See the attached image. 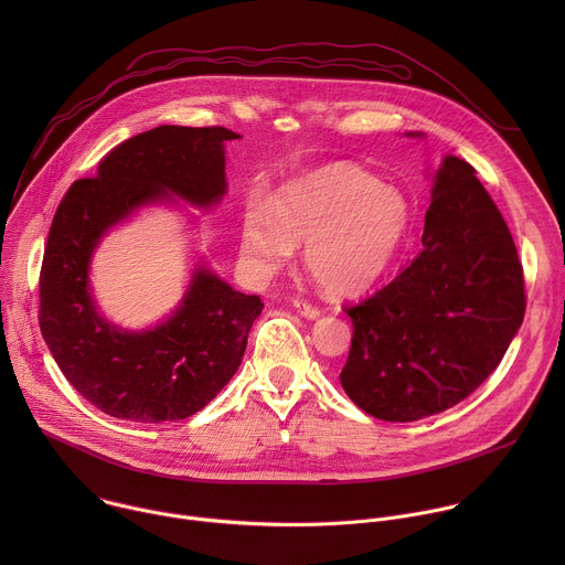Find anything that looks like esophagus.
<instances>
[{"instance_id":"34e87169","label":"esophagus","mask_w":565,"mask_h":565,"mask_svg":"<svg viewBox=\"0 0 565 565\" xmlns=\"http://www.w3.org/2000/svg\"><path fill=\"white\" fill-rule=\"evenodd\" d=\"M292 306L297 308V312H301L303 317H308V319H315V317H319L321 315V310L315 306V303H310V301H306V299H292Z\"/></svg>"}]
</instances>
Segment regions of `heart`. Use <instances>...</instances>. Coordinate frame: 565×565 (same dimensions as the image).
I'll return each instance as SVG.
<instances>
[{"mask_svg": "<svg viewBox=\"0 0 565 565\" xmlns=\"http://www.w3.org/2000/svg\"><path fill=\"white\" fill-rule=\"evenodd\" d=\"M412 225L407 199L355 168H333L286 185L275 207L253 199L241 216V257L257 279L306 244V268L329 292L371 286L395 259Z\"/></svg>", "mask_w": 565, "mask_h": 565, "instance_id": "1", "label": "heart"}]
</instances>
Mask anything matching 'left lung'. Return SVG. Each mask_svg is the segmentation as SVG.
Returning <instances> with one entry per match:
<instances>
[{"instance_id":"obj_1","label":"left lung","mask_w":565,"mask_h":565,"mask_svg":"<svg viewBox=\"0 0 565 565\" xmlns=\"http://www.w3.org/2000/svg\"><path fill=\"white\" fill-rule=\"evenodd\" d=\"M423 253L344 312L353 340L340 373L373 418L414 423L473 393L523 324L514 238L476 170L447 156L425 214Z\"/></svg>"}]
</instances>
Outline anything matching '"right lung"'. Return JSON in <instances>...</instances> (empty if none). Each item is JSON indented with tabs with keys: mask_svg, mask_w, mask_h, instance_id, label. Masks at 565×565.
Here are the masks:
<instances>
[{
	"mask_svg": "<svg viewBox=\"0 0 565 565\" xmlns=\"http://www.w3.org/2000/svg\"><path fill=\"white\" fill-rule=\"evenodd\" d=\"M225 127L160 125L114 147L98 177L75 181L57 205L40 270L42 338L73 388L107 416L183 420L201 412L246 353L259 295L194 273L181 308L153 331L129 333L96 312L87 270L100 236L145 203L177 194L212 205L225 194Z\"/></svg>",
	"mask_w": 565,
	"mask_h": 565,
	"instance_id": "add662e5",
	"label": "right lung"
}]
</instances>
